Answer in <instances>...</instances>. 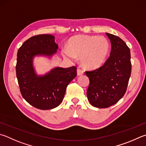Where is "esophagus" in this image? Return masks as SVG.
Listing matches in <instances>:
<instances>
[{"instance_id": "obj_1", "label": "esophagus", "mask_w": 146, "mask_h": 146, "mask_svg": "<svg viewBox=\"0 0 146 146\" xmlns=\"http://www.w3.org/2000/svg\"><path fill=\"white\" fill-rule=\"evenodd\" d=\"M84 74V71L83 70H80V69H78L77 70V75L78 76H81Z\"/></svg>"}]
</instances>
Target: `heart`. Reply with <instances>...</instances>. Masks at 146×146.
<instances>
[{"mask_svg": "<svg viewBox=\"0 0 146 146\" xmlns=\"http://www.w3.org/2000/svg\"><path fill=\"white\" fill-rule=\"evenodd\" d=\"M110 44L104 36L77 35L68 42L67 48L62 50L63 56L70 60L79 56L84 68L93 70L100 68L108 55Z\"/></svg>", "mask_w": 146, "mask_h": 146, "instance_id": "heart-1", "label": "heart"}]
</instances>
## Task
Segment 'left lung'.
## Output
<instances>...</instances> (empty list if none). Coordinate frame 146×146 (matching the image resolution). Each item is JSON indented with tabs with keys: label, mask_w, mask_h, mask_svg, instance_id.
Returning a JSON list of instances; mask_svg holds the SVG:
<instances>
[{
	"label": "left lung",
	"mask_w": 146,
	"mask_h": 146,
	"mask_svg": "<svg viewBox=\"0 0 146 146\" xmlns=\"http://www.w3.org/2000/svg\"><path fill=\"white\" fill-rule=\"evenodd\" d=\"M106 34L112 47L110 57L102 67L86 72L90 82L87 99L100 108L109 107L123 97L131 71L130 50L125 42L113 34Z\"/></svg>",
	"instance_id": "1"
}]
</instances>
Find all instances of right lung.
Listing matches in <instances>:
<instances>
[{"label": "right lung", "instance_id": "1", "mask_svg": "<svg viewBox=\"0 0 146 146\" xmlns=\"http://www.w3.org/2000/svg\"><path fill=\"white\" fill-rule=\"evenodd\" d=\"M58 44L51 34H40L28 39L17 53L16 72L21 94L29 104L41 110L59 106L66 87L76 76V68L55 67L38 75L34 66L36 57L51 59L57 52Z\"/></svg>", "mask_w": 146, "mask_h": 146}]
</instances>
